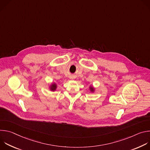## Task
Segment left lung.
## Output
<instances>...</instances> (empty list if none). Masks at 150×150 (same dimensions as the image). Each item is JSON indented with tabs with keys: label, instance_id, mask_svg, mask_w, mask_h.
<instances>
[{
	"label": "left lung",
	"instance_id": "obj_1",
	"mask_svg": "<svg viewBox=\"0 0 150 150\" xmlns=\"http://www.w3.org/2000/svg\"><path fill=\"white\" fill-rule=\"evenodd\" d=\"M90 91H91V92H94V88L93 87H90Z\"/></svg>",
	"mask_w": 150,
	"mask_h": 150
}]
</instances>
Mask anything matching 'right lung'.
Listing matches in <instances>:
<instances>
[{
  "instance_id": "add662e5",
  "label": "right lung",
  "mask_w": 150,
  "mask_h": 150,
  "mask_svg": "<svg viewBox=\"0 0 150 150\" xmlns=\"http://www.w3.org/2000/svg\"><path fill=\"white\" fill-rule=\"evenodd\" d=\"M56 88H57V85H56V83H53L50 85V90H51V91H55L56 89Z\"/></svg>"
}]
</instances>
